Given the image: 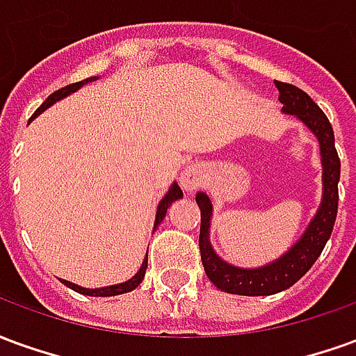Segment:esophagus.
<instances>
[{
  "label": "esophagus",
  "mask_w": 356,
  "mask_h": 356,
  "mask_svg": "<svg viewBox=\"0 0 356 356\" xmlns=\"http://www.w3.org/2000/svg\"><path fill=\"white\" fill-rule=\"evenodd\" d=\"M179 183H181L185 193H193V191H196V188L202 185L200 168H196V165L186 168V170L181 173V177H179Z\"/></svg>",
  "instance_id": "1"
}]
</instances>
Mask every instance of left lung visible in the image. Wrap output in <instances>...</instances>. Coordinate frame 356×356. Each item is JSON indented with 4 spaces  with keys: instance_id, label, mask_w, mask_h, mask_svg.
<instances>
[{
    "instance_id": "left-lung-1",
    "label": "left lung",
    "mask_w": 356,
    "mask_h": 356,
    "mask_svg": "<svg viewBox=\"0 0 356 356\" xmlns=\"http://www.w3.org/2000/svg\"><path fill=\"white\" fill-rule=\"evenodd\" d=\"M278 89V101L282 102V112L293 114L316 135L321 145L322 162V202L321 208L309 223L303 236L276 261L257 268H240L223 261L209 244V225H211V200L206 193L196 194V204L200 208V255L202 265L211 284L227 293L238 296H270L288 290L298 282L318 259L328 242L337 216V183H339V156L334 145V129L326 114L318 104L291 83L275 81Z\"/></svg>"
}]
</instances>
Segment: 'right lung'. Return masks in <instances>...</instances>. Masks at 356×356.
<instances>
[{"mask_svg":"<svg viewBox=\"0 0 356 356\" xmlns=\"http://www.w3.org/2000/svg\"><path fill=\"white\" fill-rule=\"evenodd\" d=\"M95 80H99V78H95L93 76V78H88V80H83V81H76V83H70V86H66V88L58 89V91H55V93H51L49 97L43 101L42 106L35 110L34 116L30 118V120H34L35 116H40V114H42L43 110L49 108L51 104H55V102L60 101V99H65V97H68V95L74 93V91H78L81 86H86V83H89V81H95ZM179 198H183V191H181V186H179L177 183H173L170 191H168V194H165V196L162 198V202L158 204V209H156L154 229L163 221V217H165V213H168V208L171 206V202L179 200ZM147 265H148V257H145V261H143L140 268L137 270V275L133 276V278H129L127 282L116 284V286H106V288H93V290H89V288H81V286H78V284L68 282V280H60V282L65 284V286H68V288H72L74 291H78V293H83V296H93V298H110V296H120V293H127V291L135 290V288H137V286L143 282V278H145Z\"/></svg>","mask_w":356,"mask_h":356,"instance_id":"obj_1","label":"right lung"}]
</instances>
